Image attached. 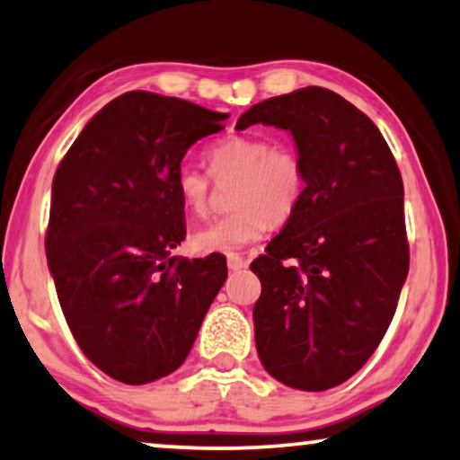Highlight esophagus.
<instances>
[{"label": "esophagus", "instance_id": "esophagus-1", "mask_svg": "<svg viewBox=\"0 0 460 460\" xmlns=\"http://www.w3.org/2000/svg\"><path fill=\"white\" fill-rule=\"evenodd\" d=\"M246 265H249V261H246V259H243L241 255H228V268L232 271L243 270V268H246Z\"/></svg>", "mask_w": 460, "mask_h": 460}]
</instances>
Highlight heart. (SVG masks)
Here are the masks:
<instances>
[{
  "label": "heart",
  "instance_id": "b5f03b06",
  "mask_svg": "<svg viewBox=\"0 0 460 460\" xmlns=\"http://www.w3.org/2000/svg\"><path fill=\"white\" fill-rule=\"evenodd\" d=\"M205 157L214 181H234L230 195L234 211L216 217L192 234V246L203 255L236 252L257 243L270 230V222H286L301 203L305 164L290 145L230 135L211 145ZM174 189L192 214L208 211L211 182L195 165L182 164L176 170Z\"/></svg>",
  "mask_w": 460,
  "mask_h": 460
}]
</instances>
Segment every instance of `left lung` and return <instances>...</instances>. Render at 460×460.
<instances>
[{
	"mask_svg": "<svg viewBox=\"0 0 460 460\" xmlns=\"http://www.w3.org/2000/svg\"><path fill=\"white\" fill-rule=\"evenodd\" d=\"M251 124L288 130L305 164L301 203L251 263L259 358L290 388H334L374 355L409 274L401 172L377 126L323 86L252 105L236 128Z\"/></svg>",
	"mask_w": 460,
	"mask_h": 460,
	"instance_id": "obj_1",
	"label": "left lung"
}]
</instances>
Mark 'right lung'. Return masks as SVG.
I'll return each mask as SVG.
<instances>
[{
  "instance_id": "add662e5",
  "label": "right lung",
  "mask_w": 460,
  "mask_h": 460,
  "mask_svg": "<svg viewBox=\"0 0 460 460\" xmlns=\"http://www.w3.org/2000/svg\"><path fill=\"white\" fill-rule=\"evenodd\" d=\"M226 118L124 93L89 119L53 176L45 249L59 305L86 358L118 382L181 367L228 278L224 255H172L186 236L174 174Z\"/></svg>"
}]
</instances>
